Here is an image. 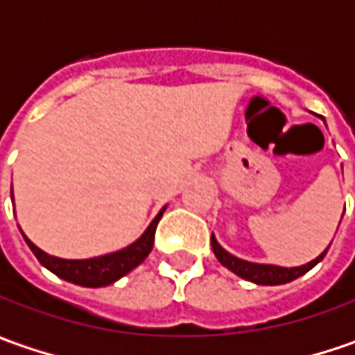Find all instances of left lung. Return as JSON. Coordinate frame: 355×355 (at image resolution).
<instances>
[{"label": "left lung", "mask_w": 355, "mask_h": 355, "mask_svg": "<svg viewBox=\"0 0 355 355\" xmlns=\"http://www.w3.org/2000/svg\"><path fill=\"white\" fill-rule=\"evenodd\" d=\"M323 119V116H321ZM325 123V119H323ZM345 210V208H343ZM329 248V246H327ZM327 248L313 259L309 261L307 265L301 266H279V265H266V263H250V261H244L234 257L232 252H228L226 248L220 246V242L216 241V236L212 234V250H214L216 259L220 261V265L226 266L228 270H232L234 275H239L244 281H250V283H257V285H285V283H291L295 279H299L301 275H305L307 270H311L317 263L323 261V257L327 254Z\"/></svg>", "instance_id": "left-lung-1"}]
</instances>
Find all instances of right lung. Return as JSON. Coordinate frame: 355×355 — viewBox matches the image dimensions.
<instances>
[{
    "label": "right lung",
    "instance_id": "add662e5",
    "mask_svg": "<svg viewBox=\"0 0 355 355\" xmlns=\"http://www.w3.org/2000/svg\"><path fill=\"white\" fill-rule=\"evenodd\" d=\"M13 200V190H12ZM165 208L164 206L157 216L151 220V224L145 228V232L141 234L135 242H131L129 246L114 250L109 254H101V257H92V259H60L54 254L44 252L42 248H38L34 242L30 241L21 228V236L24 241L28 242V246L32 248V252L36 254V259L40 261V265L46 266L50 272H54L56 277H60L68 283L80 285V287H107L113 285L114 281H119L121 277H125L127 272H131L135 266H139L151 252L153 248V239H155V228L157 222L162 220Z\"/></svg>",
    "mask_w": 355,
    "mask_h": 355
}]
</instances>
